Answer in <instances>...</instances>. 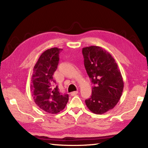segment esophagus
Listing matches in <instances>:
<instances>
[{"instance_id":"1","label":"esophagus","mask_w":148,"mask_h":148,"mask_svg":"<svg viewBox=\"0 0 148 148\" xmlns=\"http://www.w3.org/2000/svg\"><path fill=\"white\" fill-rule=\"evenodd\" d=\"M77 93H78L77 91H76V92H72L71 93V95L72 96H75V95H77Z\"/></svg>"}]
</instances>
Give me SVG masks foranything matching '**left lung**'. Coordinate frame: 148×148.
<instances>
[{"label": "left lung", "instance_id": "1", "mask_svg": "<svg viewBox=\"0 0 148 148\" xmlns=\"http://www.w3.org/2000/svg\"><path fill=\"white\" fill-rule=\"evenodd\" d=\"M84 64L93 84L92 93L85 100L90 111L102 114L113 109L120 99L124 83L121 72L111 55L101 47L82 49Z\"/></svg>", "mask_w": 148, "mask_h": 148}]
</instances>
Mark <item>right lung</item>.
I'll return each mask as SVG.
<instances>
[{"label":"right lung","instance_id":"right-lung-1","mask_svg":"<svg viewBox=\"0 0 148 148\" xmlns=\"http://www.w3.org/2000/svg\"><path fill=\"white\" fill-rule=\"evenodd\" d=\"M62 49L53 48L44 51L33 69L30 89L36 105L50 114H57L69 100L68 94L63 95L53 78L58 67L59 53Z\"/></svg>","mask_w":148,"mask_h":148}]
</instances>
